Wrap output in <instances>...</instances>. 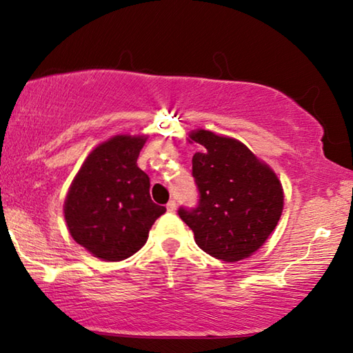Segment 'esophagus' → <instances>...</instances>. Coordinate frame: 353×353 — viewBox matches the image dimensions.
<instances>
[{"mask_svg":"<svg viewBox=\"0 0 353 353\" xmlns=\"http://www.w3.org/2000/svg\"><path fill=\"white\" fill-rule=\"evenodd\" d=\"M166 209H168V212H174V210H176V201H174V199H170V203L166 204Z\"/></svg>","mask_w":353,"mask_h":353,"instance_id":"obj_1","label":"esophagus"}]
</instances>
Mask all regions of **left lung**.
Masks as SVG:
<instances>
[{
  "label": "left lung",
  "mask_w": 353,
  "mask_h": 353,
  "mask_svg": "<svg viewBox=\"0 0 353 353\" xmlns=\"http://www.w3.org/2000/svg\"><path fill=\"white\" fill-rule=\"evenodd\" d=\"M201 144L193 155L192 174L199 192L196 208L179 209L199 249L223 261L250 256L282 215L283 190L276 172L238 139L196 130Z\"/></svg>",
  "instance_id": "left-lung-1"
}]
</instances>
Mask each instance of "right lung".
I'll return each instance as SVG.
<instances>
[{"instance_id":"right-lung-1","label":"right lung","mask_w":353,"mask_h":353,"mask_svg":"<svg viewBox=\"0 0 353 353\" xmlns=\"http://www.w3.org/2000/svg\"><path fill=\"white\" fill-rule=\"evenodd\" d=\"M145 136L119 134L90 152L65 199V220L77 244L106 261L136 254L165 206L150 199L149 176L138 168Z\"/></svg>"}]
</instances>
